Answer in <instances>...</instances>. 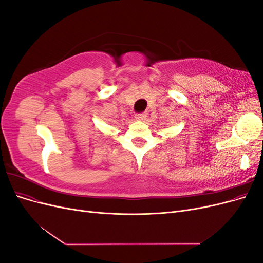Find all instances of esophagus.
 I'll return each instance as SVG.
<instances>
[{"label":"esophagus","mask_w":263,"mask_h":263,"mask_svg":"<svg viewBox=\"0 0 263 263\" xmlns=\"http://www.w3.org/2000/svg\"><path fill=\"white\" fill-rule=\"evenodd\" d=\"M146 117H147V113L146 112L137 113L136 115H135V118H136L137 121H144V119H146Z\"/></svg>","instance_id":"1"}]
</instances>
